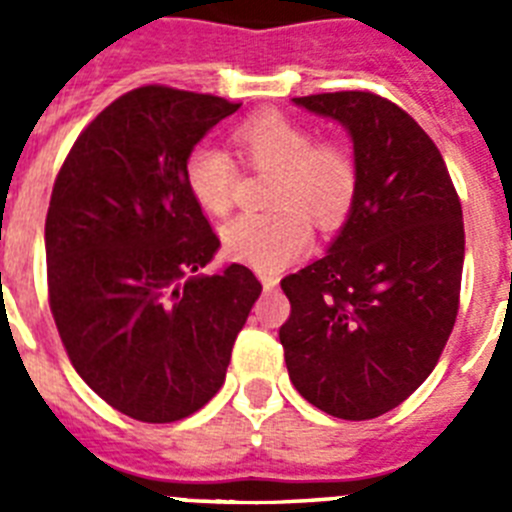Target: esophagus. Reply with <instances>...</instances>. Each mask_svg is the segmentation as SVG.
Segmentation results:
<instances>
[{
    "instance_id": "obj_1",
    "label": "esophagus",
    "mask_w": 512,
    "mask_h": 512,
    "mask_svg": "<svg viewBox=\"0 0 512 512\" xmlns=\"http://www.w3.org/2000/svg\"><path fill=\"white\" fill-rule=\"evenodd\" d=\"M261 284H264L266 292H271V289H277V287H279V279H277V277H271V274H261Z\"/></svg>"
}]
</instances>
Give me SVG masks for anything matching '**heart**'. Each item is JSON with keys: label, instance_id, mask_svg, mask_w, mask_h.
Masks as SVG:
<instances>
[{"label": "heart", "instance_id": "b5f03b06", "mask_svg": "<svg viewBox=\"0 0 512 512\" xmlns=\"http://www.w3.org/2000/svg\"><path fill=\"white\" fill-rule=\"evenodd\" d=\"M243 161L271 171L266 215H241L223 228V248L233 261L279 271L310 246L307 215L320 225L338 223L356 194V161L338 140H312V130L282 112H261L233 130ZM189 194L210 215L233 207L238 166L223 148L200 143L184 164Z\"/></svg>", "mask_w": 512, "mask_h": 512}]
</instances>
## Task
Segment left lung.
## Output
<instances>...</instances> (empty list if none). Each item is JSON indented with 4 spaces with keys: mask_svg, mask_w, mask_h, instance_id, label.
<instances>
[{
    "mask_svg": "<svg viewBox=\"0 0 512 512\" xmlns=\"http://www.w3.org/2000/svg\"><path fill=\"white\" fill-rule=\"evenodd\" d=\"M351 135L356 194L323 259L282 279L279 328L292 384L310 405L369 420L408 400L438 364L459 312L461 202L441 151L372 92L297 97Z\"/></svg>",
    "mask_w": 512,
    "mask_h": 512,
    "instance_id": "obj_1",
    "label": "left lung"
}]
</instances>
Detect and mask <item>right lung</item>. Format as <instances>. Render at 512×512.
I'll return each mask as SVG.
<instances>
[{
  "mask_svg": "<svg viewBox=\"0 0 512 512\" xmlns=\"http://www.w3.org/2000/svg\"><path fill=\"white\" fill-rule=\"evenodd\" d=\"M241 104L140 87L104 107L63 161L45 217L48 300L79 377L120 413L174 423L223 387L261 284L228 264L184 179Z\"/></svg>",
  "mask_w": 512,
  "mask_h": 512,
  "instance_id": "obj_1",
  "label": "right lung"
}]
</instances>
